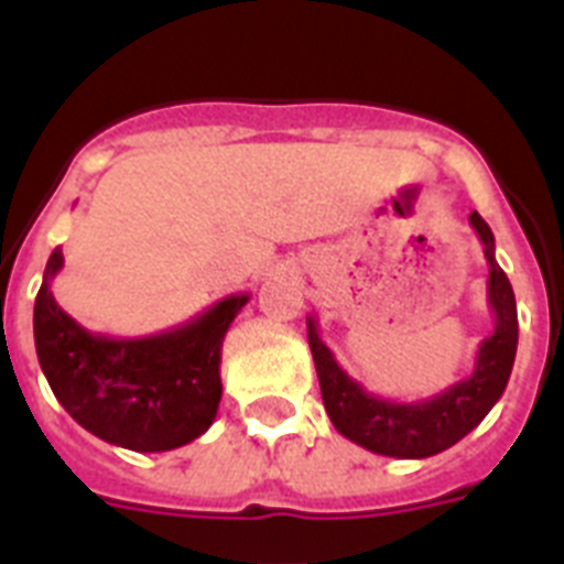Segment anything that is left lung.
I'll return each instance as SVG.
<instances>
[{"mask_svg": "<svg viewBox=\"0 0 564 564\" xmlns=\"http://www.w3.org/2000/svg\"><path fill=\"white\" fill-rule=\"evenodd\" d=\"M468 223L482 242L488 262V307L495 313V330L482 338L475 358V370L463 381L452 383L443 392L421 401L403 403L372 395L338 367L336 356L318 338L316 318L307 316V344L316 364L322 401L333 426L347 441L358 443L376 455L421 460L455 446L460 437L475 430L477 423L491 412L506 392L508 376L517 356V302L511 282L497 265L495 234L480 214H468Z\"/></svg>", "mask_w": 564, "mask_h": 564, "instance_id": "1", "label": "left lung"}]
</instances>
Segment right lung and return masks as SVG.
I'll list each match as a JSON object with an SVG mask.
<instances>
[{
    "label": "right lung",
    "mask_w": 564,
    "mask_h": 564,
    "mask_svg": "<svg viewBox=\"0 0 564 564\" xmlns=\"http://www.w3.org/2000/svg\"><path fill=\"white\" fill-rule=\"evenodd\" d=\"M62 265L56 248L33 307V336L44 378L69 417L132 452H169L200 437L223 398V338L251 296L231 293L154 336L109 338L58 307L50 282Z\"/></svg>",
    "instance_id": "1"
}]
</instances>
